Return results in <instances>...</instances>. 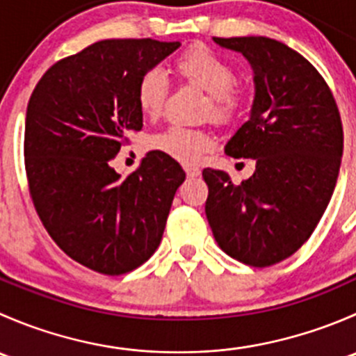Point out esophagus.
Instances as JSON below:
<instances>
[{"label":"esophagus","instance_id":"esophagus-1","mask_svg":"<svg viewBox=\"0 0 356 356\" xmlns=\"http://www.w3.org/2000/svg\"><path fill=\"white\" fill-rule=\"evenodd\" d=\"M184 170H186V175H188L189 179H196V177H200V168H196V167H184Z\"/></svg>","mask_w":356,"mask_h":356}]
</instances>
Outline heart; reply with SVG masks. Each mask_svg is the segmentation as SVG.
<instances>
[{"label":"heart","instance_id":"1","mask_svg":"<svg viewBox=\"0 0 356 356\" xmlns=\"http://www.w3.org/2000/svg\"><path fill=\"white\" fill-rule=\"evenodd\" d=\"M179 75L189 84L208 95L204 115L215 122H231L246 102L248 86L234 82L236 72L231 62L207 48H191L175 62ZM168 98L167 75L158 68L145 72L136 88L138 108L149 120H156L163 113ZM215 146L211 134L201 129L182 125H168L149 138V148L174 158L181 163H196Z\"/></svg>","mask_w":356,"mask_h":356}]
</instances>
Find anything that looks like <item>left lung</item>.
<instances>
[{"instance_id":"1","label":"left lung","mask_w":356,"mask_h":356,"mask_svg":"<svg viewBox=\"0 0 356 356\" xmlns=\"http://www.w3.org/2000/svg\"><path fill=\"white\" fill-rule=\"evenodd\" d=\"M213 41L253 70L250 118L225 153L257 163L238 186L227 172L204 168V213L229 257L270 267L303 246L331 201L343 156L339 111L322 75L289 46L264 35Z\"/></svg>"}]
</instances>
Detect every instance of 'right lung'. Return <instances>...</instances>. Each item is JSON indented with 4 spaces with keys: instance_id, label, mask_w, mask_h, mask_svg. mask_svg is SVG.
Segmentation results:
<instances>
[{
    "instance_id": "obj_1",
    "label": "right lung",
    "mask_w": 356,
    "mask_h": 356,
    "mask_svg": "<svg viewBox=\"0 0 356 356\" xmlns=\"http://www.w3.org/2000/svg\"><path fill=\"white\" fill-rule=\"evenodd\" d=\"M179 46L98 41L56 62L29 99L24 155L35 211L68 257L99 274H125L155 253L186 179L158 152L127 177L111 167L125 134L143 127L139 79Z\"/></svg>"
}]
</instances>
